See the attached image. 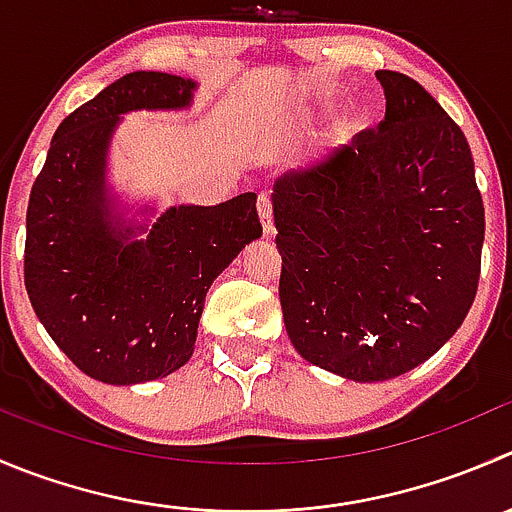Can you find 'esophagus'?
Instances as JSON below:
<instances>
[{"instance_id":"34e87169","label":"esophagus","mask_w":512,"mask_h":512,"mask_svg":"<svg viewBox=\"0 0 512 512\" xmlns=\"http://www.w3.org/2000/svg\"><path fill=\"white\" fill-rule=\"evenodd\" d=\"M257 212H260L262 230L270 235V232L275 230V220H272V197H270V192H260V195H257Z\"/></svg>"}]
</instances>
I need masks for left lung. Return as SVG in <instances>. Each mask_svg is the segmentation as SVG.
<instances>
[{"label": "left lung", "mask_w": 512, "mask_h": 512, "mask_svg": "<svg viewBox=\"0 0 512 512\" xmlns=\"http://www.w3.org/2000/svg\"><path fill=\"white\" fill-rule=\"evenodd\" d=\"M377 79L385 119L272 195L290 342L360 382L413 370L458 332L485 237L463 130L408 74Z\"/></svg>", "instance_id": "8db88e82"}]
</instances>
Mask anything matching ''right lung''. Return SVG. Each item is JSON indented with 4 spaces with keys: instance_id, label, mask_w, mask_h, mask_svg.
Returning a JSON list of instances; mask_svg holds the SVG:
<instances>
[{
    "instance_id": "right-lung-1",
    "label": "right lung",
    "mask_w": 512,
    "mask_h": 512,
    "mask_svg": "<svg viewBox=\"0 0 512 512\" xmlns=\"http://www.w3.org/2000/svg\"><path fill=\"white\" fill-rule=\"evenodd\" d=\"M192 89L195 82L165 72L119 77L62 119L29 195V302L59 350L109 385L185 365L212 280L262 235L255 192L215 207H172L147 240L112 227L104 160L119 114L185 107Z\"/></svg>"
}]
</instances>
